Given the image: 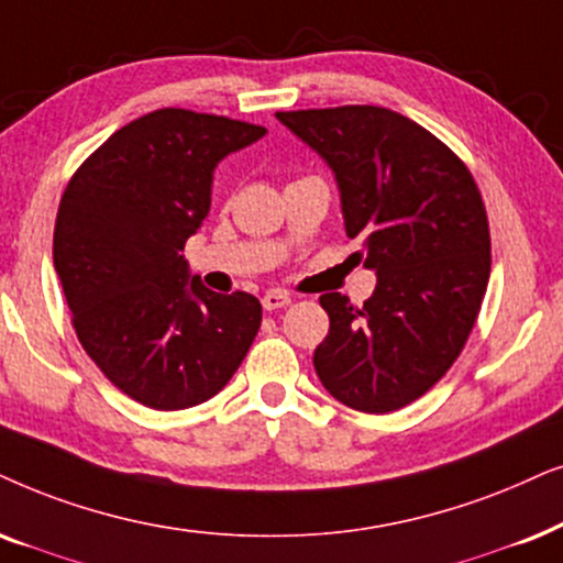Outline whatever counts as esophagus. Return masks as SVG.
Listing matches in <instances>:
<instances>
[{"label": "esophagus", "mask_w": 563, "mask_h": 563, "mask_svg": "<svg viewBox=\"0 0 563 563\" xmlns=\"http://www.w3.org/2000/svg\"><path fill=\"white\" fill-rule=\"evenodd\" d=\"M289 302H291V297L287 295V291H279V289L266 291L264 299H261L264 310H282V308H287Z\"/></svg>", "instance_id": "1"}]
</instances>
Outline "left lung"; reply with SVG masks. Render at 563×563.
Listing matches in <instances>:
<instances>
[{"mask_svg": "<svg viewBox=\"0 0 563 563\" xmlns=\"http://www.w3.org/2000/svg\"><path fill=\"white\" fill-rule=\"evenodd\" d=\"M325 159L354 255L377 274L362 308L328 291L312 364L335 400L398 411L463 352L492 272L486 207L468 167L424 126L377 106L276 113Z\"/></svg>", "mask_w": 563, "mask_h": 563, "instance_id": "left-lung-1", "label": "left lung"}]
</instances>
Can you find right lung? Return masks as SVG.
<instances>
[{
  "label": "right lung",
  "instance_id": "1",
  "mask_svg": "<svg viewBox=\"0 0 563 563\" xmlns=\"http://www.w3.org/2000/svg\"><path fill=\"white\" fill-rule=\"evenodd\" d=\"M255 123L159 108L108 136L71 175L54 266L79 344L129 398L180 411L217 396L261 328L247 291L217 295L180 251L211 207L219 159L258 142Z\"/></svg>",
  "mask_w": 563,
  "mask_h": 563
}]
</instances>
